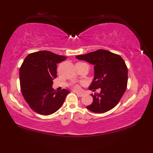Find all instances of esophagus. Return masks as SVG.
<instances>
[{
  "instance_id": "1",
  "label": "esophagus",
  "mask_w": 153,
  "mask_h": 153,
  "mask_svg": "<svg viewBox=\"0 0 153 153\" xmlns=\"http://www.w3.org/2000/svg\"><path fill=\"white\" fill-rule=\"evenodd\" d=\"M75 93L76 94V95H77L78 96H80V97H82V96H84V94H81V93H78V92H75Z\"/></svg>"
}]
</instances>
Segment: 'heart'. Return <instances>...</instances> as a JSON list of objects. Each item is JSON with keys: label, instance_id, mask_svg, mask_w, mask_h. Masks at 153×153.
Wrapping results in <instances>:
<instances>
[{"label": "heart", "instance_id": "1", "mask_svg": "<svg viewBox=\"0 0 153 153\" xmlns=\"http://www.w3.org/2000/svg\"><path fill=\"white\" fill-rule=\"evenodd\" d=\"M73 89L76 91H79L80 90V85L79 84H74L73 85Z\"/></svg>", "mask_w": 153, "mask_h": 153}]
</instances>
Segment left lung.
I'll use <instances>...</instances> for the list:
<instances>
[{
    "instance_id": "left-lung-1",
    "label": "left lung",
    "mask_w": 153,
    "mask_h": 153,
    "mask_svg": "<svg viewBox=\"0 0 153 153\" xmlns=\"http://www.w3.org/2000/svg\"><path fill=\"white\" fill-rule=\"evenodd\" d=\"M94 65V78L90 90L101 89L100 93L91 94L93 102L87 108L95 113H105L116 106L126 91L128 68L119 55L100 49L76 56Z\"/></svg>"
}]
</instances>
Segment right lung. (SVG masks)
Wrapping results in <instances>:
<instances>
[{
  "mask_svg": "<svg viewBox=\"0 0 153 153\" xmlns=\"http://www.w3.org/2000/svg\"><path fill=\"white\" fill-rule=\"evenodd\" d=\"M66 57L49 51L29 54L20 69V89L23 96L32 110L48 115L57 111L63 105L69 91H55L53 78H57V64Z\"/></svg>",
  "mask_w": 153,
  "mask_h": 153,
  "instance_id": "1",
  "label": "right lung"
}]
</instances>
